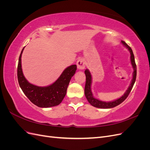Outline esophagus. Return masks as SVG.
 Returning a JSON list of instances; mask_svg holds the SVG:
<instances>
[{"instance_id": "obj_1", "label": "esophagus", "mask_w": 150, "mask_h": 150, "mask_svg": "<svg viewBox=\"0 0 150 150\" xmlns=\"http://www.w3.org/2000/svg\"><path fill=\"white\" fill-rule=\"evenodd\" d=\"M76 64L79 69H83L86 66V61L83 59H79L77 61Z\"/></svg>"}]
</instances>
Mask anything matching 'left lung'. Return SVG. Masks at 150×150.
<instances>
[{
  "mask_svg": "<svg viewBox=\"0 0 150 150\" xmlns=\"http://www.w3.org/2000/svg\"><path fill=\"white\" fill-rule=\"evenodd\" d=\"M122 44L129 50L131 54V65L133 68V79L131 81V83L129 86L128 89L126 90V91L124 94L123 96H122L119 99H116L115 101H111V102H105L99 100L98 99L94 98L93 97V95L91 91V86L92 83V76L90 72L88 69H86L84 72L86 74V84H85V88H84V94L86 99H88V102L91 104L92 106L98 108H103V109H108V108H114L117 105H119L121 103L123 102L125 99L128 96L129 94L130 93L131 89H132L133 85L135 83L136 78H137V65H136L135 61H134V56L133 52L132 49L123 40H121Z\"/></svg>",
  "mask_w": 150,
  "mask_h": 150,
  "instance_id": "1",
  "label": "left lung"
}]
</instances>
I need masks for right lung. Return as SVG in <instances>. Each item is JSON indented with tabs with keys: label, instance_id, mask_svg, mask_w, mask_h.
<instances>
[{
	"label": "right lung",
	"instance_id": "add662e5",
	"mask_svg": "<svg viewBox=\"0 0 150 150\" xmlns=\"http://www.w3.org/2000/svg\"><path fill=\"white\" fill-rule=\"evenodd\" d=\"M20 54L17 66V79L19 86L29 100L40 108H49L59 104L65 97L68 85L77 69L76 64L71 65L64 70L55 82L46 87H40L29 83L23 74Z\"/></svg>",
	"mask_w": 150,
	"mask_h": 150
}]
</instances>
